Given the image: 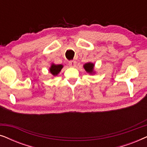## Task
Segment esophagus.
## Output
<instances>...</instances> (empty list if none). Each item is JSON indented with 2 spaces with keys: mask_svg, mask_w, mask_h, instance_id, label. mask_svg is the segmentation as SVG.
<instances>
[{
  "mask_svg": "<svg viewBox=\"0 0 147 147\" xmlns=\"http://www.w3.org/2000/svg\"><path fill=\"white\" fill-rule=\"evenodd\" d=\"M76 65V62L74 60H71V61H69V65L71 66V67H75Z\"/></svg>",
  "mask_w": 147,
  "mask_h": 147,
  "instance_id": "obj_1",
  "label": "esophagus"
}]
</instances>
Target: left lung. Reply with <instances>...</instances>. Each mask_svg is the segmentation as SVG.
<instances>
[{
	"mask_svg": "<svg viewBox=\"0 0 147 147\" xmlns=\"http://www.w3.org/2000/svg\"><path fill=\"white\" fill-rule=\"evenodd\" d=\"M94 64L91 63V62H89V63H85L84 65V68L88 73L90 74H94Z\"/></svg>",
	"mask_w": 147,
	"mask_h": 147,
	"instance_id": "left-lung-1",
	"label": "left lung"
}]
</instances>
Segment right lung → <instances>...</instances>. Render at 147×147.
<instances>
[{"mask_svg":"<svg viewBox=\"0 0 147 147\" xmlns=\"http://www.w3.org/2000/svg\"><path fill=\"white\" fill-rule=\"evenodd\" d=\"M63 66L59 64V65H55V64L52 63L51 67L49 68V71L51 72L52 75L55 76H57L58 74L61 71L62 68H63Z\"/></svg>","mask_w":147,"mask_h":147,"instance_id":"obj_1","label":"right lung"}]
</instances>
